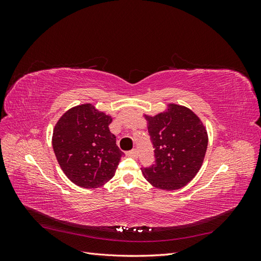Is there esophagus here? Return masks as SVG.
I'll list each match as a JSON object with an SVG mask.
<instances>
[{"mask_svg": "<svg viewBox=\"0 0 261 261\" xmlns=\"http://www.w3.org/2000/svg\"><path fill=\"white\" fill-rule=\"evenodd\" d=\"M127 155H128V156H132V158H137V155H138L137 149H133V150H130V151H128V152H127Z\"/></svg>", "mask_w": 261, "mask_h": 261, "instance_id": "obj_1", "label": "esophagus"}]
</instances>
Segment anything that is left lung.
<instances>
[{
    "label": "left lung",
    "instance_id": "left-lung-1",
    "mask_svg": "<svg viewBox=\"0 0 261 261\" xmlns=\"http://www.w3.org/2000/svg\"><path fill=\"white\" fill-rule=\"evenodd\" d=\"M144 117L155 156L152 167L141 168L145 178L163 191L184 187L198 173L206 155L208 134L203 123L191 109L176 103Z\"/></svg>",
    "mask_w": 261,
    "mask_h": 261
}]
</instances>
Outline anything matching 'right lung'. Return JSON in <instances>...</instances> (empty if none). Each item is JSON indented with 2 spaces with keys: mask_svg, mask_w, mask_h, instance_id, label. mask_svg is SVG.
<instances>
[{
  "mask_svg": "<svg viewBox=\"0 0 261 261\" xmlns=\"http://www.w3.org/2000/svg\"><path fill=\"white\" fill-rule=\"evenodd\" d=\"M112 117L91 103L76 106L55 124L52 146L61 169L74 184L97 188L111 179L124 155L110 132Z\"/></svg>",
  "mask_w": 261,
  "mask_h": 261,
  "instance_id": "add662e5",
  "label": "right lung"
}]
</instances>
